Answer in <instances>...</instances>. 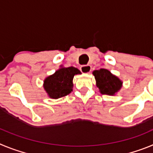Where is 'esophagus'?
<instances>
[{
	"label": "esophagus",
	"instance_id": "34e87169",
	"mask_svg": "<svg viewBox=\"0 0 153 153\" xmlns=\"http://www.w3.org/2000/svg\"><path fill=\"white\" fill-rule=\"evenodd\" d=\"M91 69L90 65H83L80 67V71L83 74H89L91 71Z\"/></svg>",
	"mask_w": 153,
	"mask_h": 153
}]
</instances>
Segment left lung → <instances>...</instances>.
Segmentation results:
<instances>
[{"instance_id":"1","label":"left lung","mask_w":153,"mask_h":153,"mask_svg":"<svg viewBox=\"0 0 153 153\" xmlns=\"http://www.w3.org/2000/svg\"><path fill=\"white\" fill-rule=\"evenodd\" d=\"M97 86L102 94L114 95L122 87V81L106 69L93 71Z\"/></svg>"}]
</instances>
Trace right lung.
<instances>
[{
    "label": "right lung",
    "instance_id": "add662e5",
    "mask_svg": "<svg viewBox=\"0 0 153 153\" xmlns=\"http://www.w3.org/2000/svg\"><path fill=\"white\" fill-rule=\"evenodd\" d=\"M78 74H80V71L74 67L60 68L54 74L46 78L44 89L51 98L65 97L73 90V79L74 75Z\"/></svg>",
    "mask_w": 153,
    "mask_h": 153
}]
</instances>
